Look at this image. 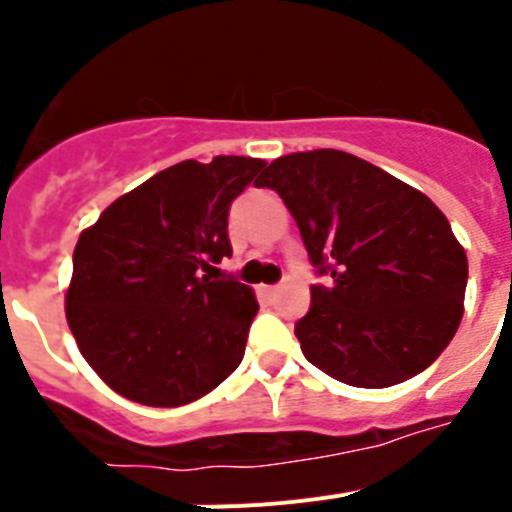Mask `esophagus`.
<instances>
[{
  "label": "esophagus",
  "mask_w": 512,
  "mask_h": 512,
  "mask_svg": "<svg viewBox=\"0 0 512 512\" xmlns=\"http://www.w3.org/2000/svg\"><path fill=\"white\" fill-rule=\"evenodd\" d=\"M261 292H264L266 297H274L279 292V289L277 287H261Z\"/></svg>",
  "instance_id": "esophagus-1"
}]
</instances>
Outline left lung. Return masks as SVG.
<instances>
[{"mask_svg":"<svg viewBox=\"0 0 512 512\" xmlns=\"http://www.w3.org/2000/svg\"><path fill=\"white\" fill-rule=\"evenodd\" d=\"M277 189L328 287H310L295 325L302 354L351 387H392L449 346L464 315L467 251L423 192L351 153L318 148L271 161Z\"/></svg>","mask_w":512,"mask_h":512,"instance_id":"left-lung-1","label":"left lung"}]
</instances>
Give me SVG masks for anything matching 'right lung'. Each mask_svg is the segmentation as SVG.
<instances>
[{
    "instance_id": "right-lung-1",
    "label": "right lung",
    "mask_w": 512,
    "mask_h": 512,
    "mask_svg": "<svg viewBox=\"0 0 512 512\" xmlns=\"http://www.w3.org/2000/svg\"><path fill=\"white\" fill-rule=\"evenodd\" d=\"M266 161H182L130 189L81 230L66 320L81 356L117 395L148 408L200 400L238 369L259 302L212 282L233 253L230 202Z\"/></svg>"
}]
</instances>
